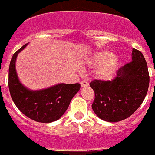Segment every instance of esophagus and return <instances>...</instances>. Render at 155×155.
I'll list each match as a JSON object with an SVG mask.
<instances>
[{
  "mask_svg": "<svg viewBox=\"0 0 155 155\" xmlns=\"http://www.w3.org/2000/svg\"><path fill=\"white\" fill-rule=\"evenodd\" d=\"M81 87H87L88 85V82L87 81H81Z\"/></svg>",
  "mask_w": 155,
  "mask_h": 155,
  "instance_id": "obj_1",
  "label": "esophagus"
}]
</instances>
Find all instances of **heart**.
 Returning a JSON list of instances; mask_svg holds the SVG:
<instances>
[{
	"label": "heart",
	"mask_w": 155,
	"mask_h": 155,
	"mask_svg": "<svg viewBox=\"0 0 155 155\" xmlns=\"http://www.w3.org/2000/svg\"><path fill=\"white\" fill-rule=\"evenodd\" d=\"M93 67H98L96 75L99 79L109 80L112 78L116 72L118 59L115 56H111V53L102 50L95 53L88 61Z\"/></svg>",
	"instance_id": "b5f03b06"
}]
</instances>
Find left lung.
Segmentation results:
<instances>
[{
    "label": "left lung",
    "mask_w": 155,
    "mask_h": 155,
    "mask_svg": "<svg viewBox=\"0 0 155 155\" xmlns=\"http://www.w3.org/2000/svg\"><path fill=\"white\" fill-rule=\"evenodd\" d=\"M112 81L94 80L92 107L102 120L111 123L128 118L140 106L149 87L148 69L142 53L133 49L132 61L116 71Z\"/></svg>",
    "instance_id": "left-lung-1"
}]
</instances>
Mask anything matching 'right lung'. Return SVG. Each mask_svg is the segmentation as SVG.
<instances>
[{"label":"right lung","mask_w":155,"mask_h":155,"mask_svg":"<svg viewBox=\"0 0 155 155\" xmlns=\"http://www.w3.org/2000/svg\"><path fill=\"white\" fill-rule=\"evenodd\" d=\"M14 53L9 66L8 87L14 103L24 115L34 121L51 123L59 120L68 109L71 99L80 90L81 84H59L46 89L31 91L19 81L15 69L18 53Z\"/></svg>","instance_id":"right-lung-1"}]
</instances>
